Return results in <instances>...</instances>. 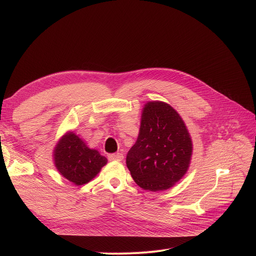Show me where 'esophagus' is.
Returning a JSON list of instances; mask_svg holds the SVG:
<instances>
[{
  "instance_id": "obj_1",
  "label": "esophagus",
  "mask_w": 256,
  "mask_h": 256,
  "mask_svg": "<svg viewBox=\"0 0 256 256\" xmlns=\"http://www.w3.org/2000/svg\"><path fill=\"white\" fill-rule=\"evenodd\" d=\"M108 158L110 160H124V154H111L108 156Z\"/></svg>"
}]
</instances>
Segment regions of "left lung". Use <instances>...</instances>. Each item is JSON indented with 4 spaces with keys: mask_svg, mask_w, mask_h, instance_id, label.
Segmentation results:
<instances>
[{
    "mask_svg": "<svg viewBox=\"0 0 256 256\" xmlns=\"http://www.w3.org/2000/svg\"><path fill=\"white\" fill-rule=\"evenodd\" d=\"M193 145L180 114L163 102L144 104L139 136L126 156L135 182L147 191L173 186L189 169Z\"/></svg>",
    "mask_w": 256,
    "mask_h": 256,
    "instance_id": "left-lung-1",
    "label": "left lung"
}]
</instances>
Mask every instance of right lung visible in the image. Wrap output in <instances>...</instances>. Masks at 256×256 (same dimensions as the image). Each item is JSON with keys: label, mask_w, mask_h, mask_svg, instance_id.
Instances as JSON below:
<instances>
[{"label": "right lung", "mask_w": 256, "mask_h": 256, "mask_svg": "<svg viewBox=\"0 0 256 256\" xmlns=\"http://www.w3.org/2000/svg\"><path fill=\"white\" fill-rule=\"evenodd\" d=\"M106 162V156L89 148L74 132H66L54 150V163L57 170L76 186L93 180Z\"/></svg>", "instance_id": "right-lung-1"}]
</instances>
